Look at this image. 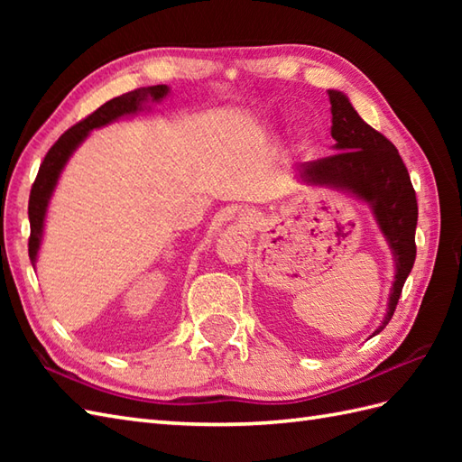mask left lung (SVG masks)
<instances>
[{
	"label": "left lung",
	"mask_w": 462,
	"mask_h": 462,
	"mask_svg": "<svg viewBox=\"0 0 462 462\" xmlns=\"http://www.w3.org/2000/svg\"><path fill=\"white\" fill-rule=\"evenodd\" d=\"M331 103V136L337 152L298 166L300 179L347 190L367 202L383 236L395 256V282L391 288L385 319L373 336L385 329L397 308L401 290L413 270L417 246V196L407 166L395 144L361 119L341 91H328Z\"/></svg>",
	"instance_id": "left-lung-1"
}]
</instances>
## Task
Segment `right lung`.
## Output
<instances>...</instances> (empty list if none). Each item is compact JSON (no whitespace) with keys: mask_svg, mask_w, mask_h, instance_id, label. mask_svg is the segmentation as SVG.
Here are the masks:
<instances>
[{"mask_svg":"<svg viewBox=\"0 0 462 462\" xmlns=\"http://www.w3.org/2000/svg\"><path fill=\"white\" fill-rule=\"evenodd\" d=\"M166 95H169V87L154 85V87H141V89L115 97V99L101 105L99 109L91 113L87 119L77 123L75 126H71V129L59 136V141L51 146V149H49L42 166H39L37 179L32 186V194H29L27 212H29V226H32V234H29V260H32V263L37 262V252H39V246H42L43 222H45L49 199H51L59 180V174H61L69 156L75 152L77 146L87 139V134H89L93 129L109 125L116 119H121L125 115L139 113L144 109L146 103L149 101L159 103Z\"/></svg>","mask_w":462,"mask_h":462,"instance_id":"right-lung-1","label":"right lung"}]
</instances>
